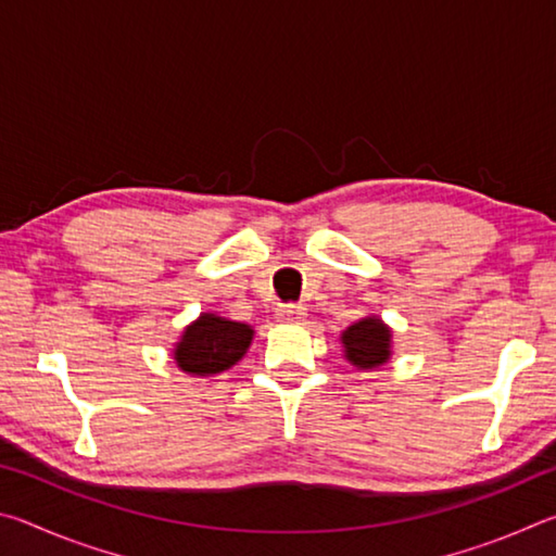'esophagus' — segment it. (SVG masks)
<instances>
[{"label":"esophagus","mask_w":556,"mask_h":556,"mask_svg":"<svg viewBox=\"0 0 556 556\" xmlns=\"http://www.w3.org/2000/svg\"><path fill=\"white\" fill-rule=\"evenodd\" d=\"M277 318L285 324H301L306 318V306L304 304H285L277 308Z\"/></svg>","instance_id":"1"}]
</instances>
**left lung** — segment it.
Segmentation results:
<instances>
[{"label": "left lung", "mask_w": 556, "mask_h": 556, "mask_svg": "<svg viewBox=\"0 0 556 556\" xmlns=\"http://www.w3.org/2000/svg\"><path fill=\"white\" fill-rule=\"evenodd\" d=\"M343 345L357 368H378L390 357V331L380 318H363L343 333Z\"/></svg>", "instance_id": "8db88e82"}]
</instances>
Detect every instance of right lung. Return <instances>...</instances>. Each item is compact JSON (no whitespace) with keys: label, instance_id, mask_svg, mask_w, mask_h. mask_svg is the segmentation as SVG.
I'll return each mask as SVG.
<instances>
[{"label":"right lung","instance_id":"obj_1","mask_svg":"<svg viewBox=\"0 0 556 556\" xmlns=\"http://www.w3.org/2000/svg\"><path fill=\"white\" fill-rule=\"evenodd\" d=\"M252 328L228 318L203 314L184 331L176 345L178 368L191 375H215L232 368L248 351Z\"/></svg>","mask_w":556,"mask_h":556}]
</instances>
